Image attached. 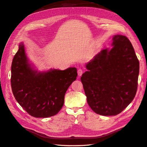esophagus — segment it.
<instances>
[{"mask_svg":"<svg viewBox=\"0 0 147 147\" xmlns=\"http://www.w3.org/2000/svg\"><path fill=\"white\" fill-rule=\"evenodd\" d=\"M83 70L82 69H78V71H77V73H78V76H79V77L82 76V74H83Z\"/></svg>","mask_w":147,"mask_h":147,"instance_id":"obj_1","label":"esophagus"}]
</instances>
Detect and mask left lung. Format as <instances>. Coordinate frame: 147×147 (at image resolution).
Segmentation results:
<instances>
[{
  "label": "left lung",
  "instance_id": "1",
  "mask_svg": "<svg viewBox=\"0 0 147 147\" xmlns=\"http://www.w3.org/2000/svg\"><path fill=\"white\" fill-rule=\"evenodd\" d=\"M105 48L86 64L81 77L87 102L97 114L113 116L121 113L136 94L139 62L129 39L115 35Z\"/></svg>",
  "mask_w": 147,
  "mask_h": 147
}]
</instances>
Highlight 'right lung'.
I'll list each match as a JSON object with an SVG mask.
<instances>
[{
  "label": "right lung",
  "mask_w": 147,
  "mask_h": 147,
  "mask_svg": "<svg viewBox=\"0 0 147 147\" xmlns=\"http://www.w3.org/2000/svg\"><path fill=\"white\" fill-rule=\"evenodd\" d=\"M11 86L16 101L30 115L48 118L63 107L64 96L77 79L75 67L64 70L38 71L30 63L23 42L19 45L11 64Z\"/></svg>",
  "instance_id": "1"
}]
</instances>
